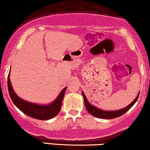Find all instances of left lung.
<instances>
[{
  "mask_svg": "<svg viewBox=\"0 0 150 150\" xmlns=\"http://www.w3.org/2000/svg\"><path fill=\"white\" fill-rule=\"evenodd\" d=\"M81 93H82L83 98H84V100L85 107H86L87 111H88V112L90 113L91 115H93V116H95V117H100V118L112 119V118H115V117H120L122 115L124 114V113H125L130 108L136 103V102L137 101L140 93H138L137 97L136 98V99L134 100V101L130 104V105H129L127 107L123 108L122 109L117 110V111H102V110L98 109V108L94 107V106H92L91 105H90V103H89V102H88V100H87L86 97L85 96L84 92H82Z\"/></svg>",
  "mask_w": 150,
  "mask_h": 150,
  "instance_id": "obj_1",
  "label": "left lung"
}]
</instances>
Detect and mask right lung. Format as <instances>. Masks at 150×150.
<instances>
[{"mask_svg": "<svg viewBox=\"0 0 150 150\" xmlns=\"http://www.w3.org/2000/svg\"><path fill=\"white\" fill-rule=\"evenodd\" d=\"M7 86L9 96L16 107H18L25 114L38 120H48L56 116L59 112L66 87L62 91L58 98L52 103L48 105H39L24 101L23 100L18 98L12 88L9 79V75L7 77Z\"/></svg>", "mask_w": 150, "mask_h": 150, "instance_id": "1", "label": "right lung"}]
</instances>
